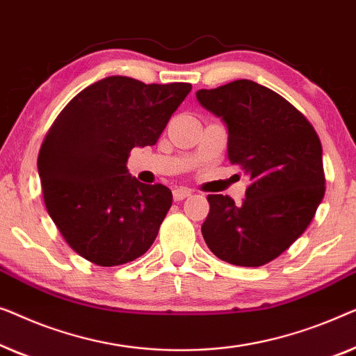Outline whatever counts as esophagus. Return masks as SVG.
Segmentation results:
<instances>
[{
  "label": "esophagus",
  "mask_w": 356,
  "mask_h": 356,
  "mask_svg": "<svg viewBox=\"0 0 356 356\" xmlns=\"http://www.w3.org/2000/svg\"><path fill=\"white\" fill-rule=\"evenodd\" d=\"M192 195V192H190L188 188H184V187H179V188H174L172 192V197L176 202H180V200H185L187 197H190Z\"/></svg>",
  "instance_id": "obj_1"
}]
</instances>
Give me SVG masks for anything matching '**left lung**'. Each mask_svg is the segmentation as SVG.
<instances>
[{"label": "left lung", "mask_w": 356, "mask_h": 356, "mask_svg": "<svg viewBox=\"0 0 356 356\" xmlns=\"http://www.w3.org/2000/svg\"><path fill=\"white\" fill-rule=\"evenodd\" d=\"M197 99L221 118L229 161L250 177L242 204L208 195L203 238L222 261L263 266L305 232L323 202L321 142L302 113L253 80L198 90Z\"/></svg>", "instance_id": "8db88e82"}]
</instances>
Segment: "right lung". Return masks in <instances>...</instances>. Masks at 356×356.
<instances>
[{
    "instance_id": "right-lung-1",
    "label": "right lung",
    "mask_w": 356,
    "mask_h": 356,
    "mask_svg": "<svg viewBox=\"0 0 356 356\" xmlns=\"http://www.w3.org/2000/svg\"><path fill=\"white\" fill-rule=\"evenodd\" d=\"M192 85L111 76L76 95L38 153L48 214L74 252L98 266L142 257L172 204L163 184L129 174L135 147H152Z\"/></svg>"
}]
</instances>
